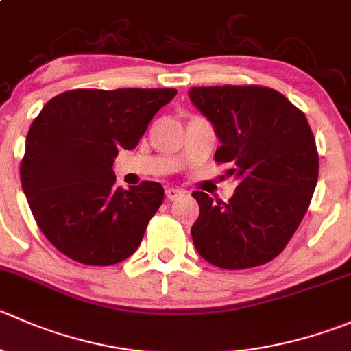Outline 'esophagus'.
Returning <instances> with one entry per match:
<instances>
[{
    "label": "esophagus",
    "mask_w": 351,
    "mask_h": 351,
    "mask_svg": "<svg viewBox=\"0 0 351 351\" xmlns=\"http://www.w3.org/2000/svg\"><path fill=\"white\" fill-rule=\"evenodd\" d=\"M185 195V190L182 189H175V186H169V189H166V197H168L169 200H178L180 197Z\"/></svg>",
    "instance_id": "esophagus-1"
}]
</instances>
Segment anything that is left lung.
Instances as JSON below:
<instances>
[{
  "mask_svg": "<svg viewBox=\"0 0 351 351\" xmlns=\"http://www.w3.org/2000/svg\"><path fill=\"white\" fill-rule=\"evenodd\" d=\"M189 97L219 138L214 159L238 180L228 202L192 193L200 207L193 245L223 269L266 264L293 237L317 185L319 154L307 118L261 85L192 87Z\"/></svg>",
  "mask_w": 351,
  "mask_h": 351,
  "instance_id": "left-lung-1",
  "label": "left lung"
}]
</instances>
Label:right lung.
Returning a JSON list of instances; mask_svg holds the SVG:
<instances>
[{"instance_id": "add662e5", "label": "right lung", "mask_w": 351, "mask_h": 351, "mask_svg": "<svg viewBox=\"0 0 351 351\" xmlns=\"http://www.w3.org/2000/svg\"><path fill=\"white\" fill-rule=\"evenodd\" d=\"M176 89H75L44 104L27 134L20 180L44 237L66 257L111 266L130 257L162 204L158 182L114 186L132 151Z\"/></svg>"}]
</instances>
